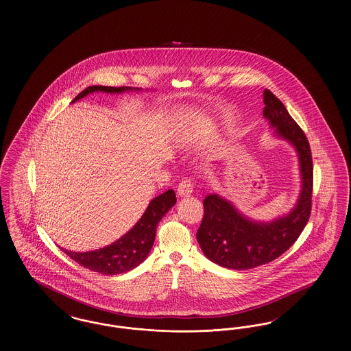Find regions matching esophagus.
Wrapping results in <instances>:
<instances>
[{
    "mask_svg": "<svg viewBox=\"0 0 351 351\" xmlns=\"http://www.w3.org/2000/svg\"><path fill=\"white\" fill-rule=\"evenodd\" d=\"M192 191H193V182L191 178H185L182 180V183L178 185V195L182 197L189 196Z\"/></svg>",
    "mask_w": 351,
    "mask_h": 351,
    "instance_id": "1",
    "label": "esophagus"
}]
</instances>
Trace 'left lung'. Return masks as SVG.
I'll return each instance as SVG.
<instances>
[{"label": "left lung", "instance_id": "8db88e82", "mask_svg": "<svg viewBox=\"0 0 351 351\" xmlns=\"http://www.w3.org/2000/svg\"><path fill=\"white\" fill-rule=\"evenodd\" d=\"M263 102L266 105L265 118L275 128L276 134L298 151L300 197L287 216L271 222H256L241 215L223 197L206 196L196 238L205 256L222 267L250 269L272 262L296 242L311 217L313 162L309 142L283 102L271 90L265 89Z\"/></svg>", "mask_w": 351, "mask_h": 351}]
</instances>
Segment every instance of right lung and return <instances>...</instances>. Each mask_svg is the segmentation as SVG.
<instances>
[{"label": "right lung", "instance_id": "add662e5", "mask_svg": "<svg viewBox=\"0 0 351 351\" xmlns=\"http://www.w3.org/2000/svg\"><path fill=\"white\" fill-rule=\"evenodd\" d=\"M126 90H133V88L92 85L85 88L72 102L80 100L93 92L122 93ZM134 90H139V88ZM175 204H176L175 192L172 189H168L165 193L152 199L143 216L139 218V221L128 233L122 235L112 245L99 250L86 251V252L68 251L63 247L62 251H64L72 261H75L80 266L99 274L118 275V274L128 272L139 266L147 258L155 241L156 226L159 221L165 217V215Z\"/></svg>", "mask_w": 351, "mask_h": 351}]
</instances>
